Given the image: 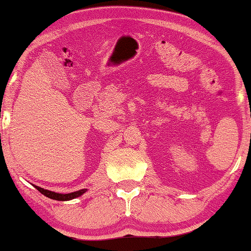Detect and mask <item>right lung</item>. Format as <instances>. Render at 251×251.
Segmentation results:
<instances>
[{
    "mask_svg": "<svg viewBox=\"0 0 251 251\" xmlns=\"http://www.w3.org/2000/svg\"><path fill=\"white\" fill-rule=\"evenodd\" d=\"M37 190L43 194L46 197H49L50 199H54V201H71V199H75V198H78L82 196L85 192L87 191V189H81V190H78V191H75V192H70V194H59V192H54V191H50V190H46L44 188H41L38 186H35V184H32Z\"/></svg>",
    "mask_w": 251,
    "mask_h": 251,
    "instance_id": "add662e5",
    "label": "right lung"
}]
</instances>
